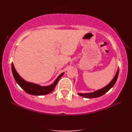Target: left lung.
<instances>
[{
	"label": "left lung",
	"mask_w": 132,
	"mask_h": 132,
	"mask_svg": "<svg viewBox=\"0 0 132 132\" xmlns=\"http://www.w3.org/2000/svg\"><path fill=\"white\" fill-rule=\"evenodd\" d=\"M119 69L117 71L116 74L114 78H113V80L111 81L109 84L107 85L106 86H105L103 88L100 89V90H96L94 92L92 93H78V95H80V96H82L83 97H86V98H96V97H100L103 95H104L105 93H107L108 91L111 89L114 86V84L116 82L117 77H118L119 75Z\"/></svg>",
	"instance_id": "8db88e82"
}]
</instances>
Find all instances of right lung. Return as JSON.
Here are the masks:
<instances>
[{"mask_svg": "<svg viewBox=\"0 0 132 132\" xmlns=\"http://www.w3.org/2000/svg\"><path fill=\"white\" fill-rule=\"evenodd\" d=\"M12 71L13 77L18 84L28 94L34 95V96H42V95L48 94L51 93L55 88L60 78L63 76L64 72H62L54 82L52 84L48 86H41L35 83L26 81L22 78L15 70L13 64L12 63Z\"/></svg>", "mask_w": 132, "mask_h": 132, "instance_id": "add662e5", "label": "right lung"}]
</instances>
